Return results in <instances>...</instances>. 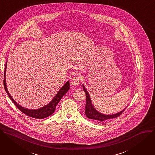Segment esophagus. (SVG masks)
Returning <instances> with one entry per match:
<instances>
[{"label": "esophagus", "mask_w": 155, "mask_h": 155, "mask_svg": "<svg viewBox=\"0 0 155 155\" xmlns=\"http://www.w3.org/2000/svg\"><path fill=\"white\" fill-rule=\"evenodd\" d=\"M81 80H82L81 77H80L79 76H74V78H73V79L71 80V84L73 85H74V86H76V85L79 84Z\"/></svg>", "instance_id": "obj_1"}]
</instances>
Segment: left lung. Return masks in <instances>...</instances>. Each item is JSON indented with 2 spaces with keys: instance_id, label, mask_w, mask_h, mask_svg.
Masks as SVG:
<instances>
[{
  "instance_id": "obj_1",
  "label": "left lung",
  "mask_w": 155,
  "mask_h": 155,
  "mask_svg": "<svg viewBox=\"0 0 155 155\" xmlns=\"http://www.w3.org/2000/svg\"><path fill=\"white\" fill-rule=\"evenodd\" d=\"M84 87V91L86 94V106H85V114L86 115V116L91 119H94L95 121H106V120L113 119V118H116L118 116L121 115L125 110L124 109L122 111L119 112L118 113L113 114V115H105L99 112H98L94 108H93L92 105V102L90 98V96L89 95L88 92L87 90L85 89V87L84 85H82Z\"/></svg>"
}]
</instances>
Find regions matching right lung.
<instances>
[{
  "label": "right lung",
  "mask_w": 155,
  "mask_h": 155,
  "mask_svg": "<svg viewBox=\"0 0 155 155\" xmlns=\"http://www.w3.org/2000/svg\"><path fill=\"white\" fill-rule=\"evenodd\" d=\"M5 70H6V66L5 68V71H4V89L7 93L8 95L9 96L10 98L12 100V101L13 102L14 105L18 108L22 113L25 114L27 116H31L34 118H36V119H44L47 117L50 116V115L52 114L55 110L56 106L58 105V102L61 100V98L63 97V95L68 91V90L70 89V83L68 81L60 89L59 92L57 94L54 98L51 101L50 104H48L45 107L38 109V110H28L26 108H25L21 106H20L18 104H17V103L13 100L12 97L10 96V94L8 93L7 91V88L6 86V84H5Z\"/></svg>",
  "instance_id": "add662e5"
}]
</instances>
